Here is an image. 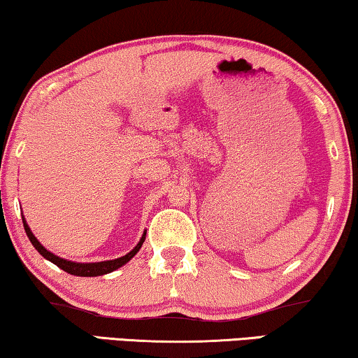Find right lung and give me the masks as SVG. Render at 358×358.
Returning a JSON list of instances; mask_svg holds the SVG:
<instances>
[{
    "mask_svg": "<svg viewBox=\"0 0 358 358\" xmlns=\"http://www.w3.org/2000/svg\"><path fill=\"white\" fill-rule=\"evenodd\" d=\"M22 222H24V229H25V232H27V237L30 239V242H32V245L37 248L41 257L46 258V260H50L51 263H55L58 268L64 269L66 273L74 274V276H84V278L103 276V274H108V273L115 271V269H117V268L124 266L127 262H131L132 258L137 255V252L141 250V247L145 242V236H147V232H143V236L141 237V241H138L137 245L134 247L132 250L127 253V255L119 257V258H116V260H106V262H96V263H77V262L64 260V258H61L58 255H55V253H51L50 250H46V248L38 242L37 237L32 234V231H30V227L24 216H22Z\"/></svg>",
    "mask_w": 358,
    "mask_h": 358,
    "instance_id": "add662e5",
    "label": "right lung"
}]
</instances>
